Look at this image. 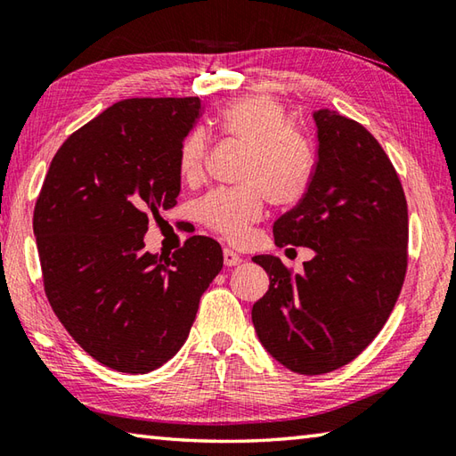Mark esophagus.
<instances>
[{"instance_id":"1","label":"esophagus","mask_w":456,"mask_h":456,"mask_svg":"<svg viewBox=\"0 0 456 456\" xmlns=\"http://www.w3.org/2000/svg\"><path fill=\"white\" fill-rule=\"evenodd\" d=\"M223 263H225V266H237L243 263V258L235 251H231V248H225V251H223Z\"/></svg>"}]
</instances>
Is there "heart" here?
Instances as JSON below:
<instances>
[{"instance_id":"obj_1","label":"heart","mask_w":456,"mask_h":456,"mask_svg":"<svg viewBox=\"0 0 456 456\" xmlns=\"http://www.w3.org/2000/svg\"><path fill=\"white\" fill-rule=\"evenodd\" d=\"M217 128L247 146L239 182L229 190H213L198 203L201 221L229 240H243L253 223L263 217L265 201L292 208L310 191L316 156L310 142L292 128L289 114L269 96H243L223 106ZM209 136L193 128L177 151V169L187 182L203 174Z\"/></svg>"}]
</instances>
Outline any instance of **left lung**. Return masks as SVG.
I'll list each match as a JSON object with an SVG mask.
<instances>
[{
	"label": "left lung",
	"instance_id": "1",
	"mask_svg": "<svg viewBox=\"0 0 456 456\" xmlns=\"http://www.w3.org/2000/svg\"><path fill=\"white\" fill-rule=\"evenodd\" d=\"M312 118L314 180L273 233L279 247H308L314 258L298 274L279 256H253L271 281L251 312L258 340L302 376L342 368L379 334L403 287L409 239L403 187L379 142L334 110Z\"/></svg>",
	"mask_w": 456,
	"mask_h": 456
}]
</instances>
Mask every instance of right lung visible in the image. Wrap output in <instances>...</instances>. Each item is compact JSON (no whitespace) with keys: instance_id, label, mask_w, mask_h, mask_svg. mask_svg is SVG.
I'll use <instances>...</instances> for the list:
<instances>
[{"instance_id":"obj_1","label":"right lung","mask_w":456,"mask_h":456,"mask_svg":"<svg viewBox=\"0 0 456 456\" xmlns=\"http://www.w3.org/2000/svg\"><path fill=\"white\" fill-rule=\"evenodd\" d=\"M201 101L128 98L65 140L35 203L45 294L61 324L106 368L148 373L190 336L201 294L223 269L211 237L144 251L150 217L180 195L177 151Z\"/></svg>"}]
</instances>
